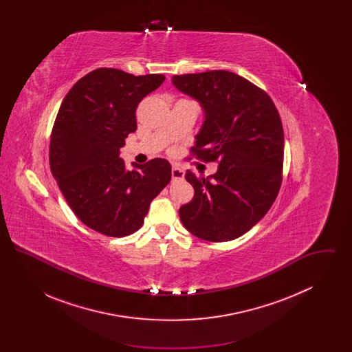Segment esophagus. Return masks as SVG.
<instances>
[{
  "instance_id": "esophagus-1",
  "label": "esophagus",
  "mask_w": 352,
  "mask_h": 352,
  "mask_svg": "<svg viewBox=\"0 0 352 352\" xmlns=\"http://www.w3.org/2000/svg\"><path fill=\"white\" fill-rule=\"evenodd\" d=\"M171 177H173L174 181H177V179H184V171L182 168H178V166H173V168H171Z\"/></svg>"
}]
</instances>
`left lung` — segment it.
Here are the masks:
<instances>
[{"label": "left lung", "mask_w": 352, "mask_h": 352, "mask_svg": "<svg viewBox=\"0 0 352 352\" xmlns=\"http://www.w3.org/2000/svg\"><path fill=\"white\" fill-rule=\"evenodd\" d=\"M171 83L204 111L192 154L219 164L207 178L187 170L194 198L179 208L181 221L201 240L237 239L264 218L281 187L284 129L278 111L265 91L230 71L174 75Z\"/></svg>", "instance_id": "1"}]
</instances>
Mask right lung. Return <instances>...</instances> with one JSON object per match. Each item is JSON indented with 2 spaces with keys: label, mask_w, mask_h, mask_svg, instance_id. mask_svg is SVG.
<instances>
[{
  "label": "right lung",
  "mask_w": 352,
  "mask_h": 352,
  "mask_svg": "<svg viewBox=\"0 0 352 352\" xmlns=\"http://www.w3.org/2000/svg\"><path fill=\"white\" fill-rule=\"evenodd\" d=\"M161 74L134 76L98 68L68 91L55 118L50 168L74 214L105 236L122 237L144 223L151 201L171 179L164 158L126 170L120 149L137 129L135 109L164 83Z\"/></svg>",
  "instance_id": "add662e5"
}]
</instances>
